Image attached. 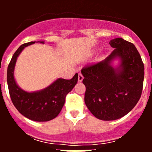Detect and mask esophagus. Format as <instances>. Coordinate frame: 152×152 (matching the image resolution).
<instances>
[{"label":"esophagus","mask_w":152,"mask_h":152,"mask_svg":"<svg viewBox=\"0 0 152 152\" xmlns=\"http://www.w3.org/2000/svg\"><path fill=\"white\" fill-rule=\"evenodd\" d=\"M83 79H84V76L82 75V74L79 73L78 74V81L79 82H81L83 80Z\"/></svg>","instance_id":"1"}]
</instances>
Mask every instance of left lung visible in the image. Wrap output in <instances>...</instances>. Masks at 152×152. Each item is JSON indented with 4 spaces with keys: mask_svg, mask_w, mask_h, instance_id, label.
Here are the masks:
<instances>
[{
    "mask_svg": "<svg viewBox=\"0 0 152 152\" xmlns=\"http://www.w3.org/2000/svg\"><path fill=\"white\" fill-rule=\"evenodd\" d=\"M114 50L105 60L81 69L86 87L84 102L91 113L101 120L123 117L135 107L142 95L144 64L135 45L122 38L110 41ZM119 58L118 68L111 65Z\"/></svg>",
    "mask_w": 152,
    "mask_h": 152,
    "instance_id": "8db88e82",
    "label": "left lung"
}]
</instances>
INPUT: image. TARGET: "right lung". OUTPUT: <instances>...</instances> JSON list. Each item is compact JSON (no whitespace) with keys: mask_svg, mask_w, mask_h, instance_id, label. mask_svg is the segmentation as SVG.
I'll return each mask as SVG.
<instances>
[{"mask_svg":"<svg viewBox=\"0 0 152 152\" xmlns=\"http://www.w3.org/2000/svg\"><path fill=\"white\" fill-rule=\"evenodd\" d=\"M44 43V42H40ZM35 43L29 42L19 47L7 68L9 93L14 107L25 117L36 122L52 120L59 114L65 102V97L77 82V73L70 80L58 78L45 89L36 92H26L18 87L13 76L17 58L25 47Z\"/></svg>","mask_w":152,"mask_h":152,"instance_id":"obj_1","label":"right lung"}]
</instances>
